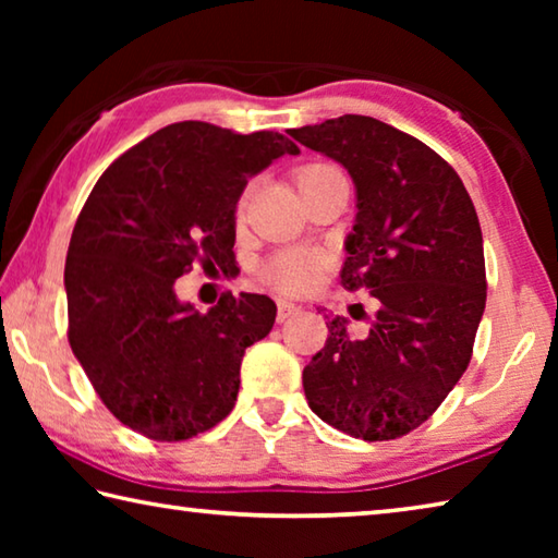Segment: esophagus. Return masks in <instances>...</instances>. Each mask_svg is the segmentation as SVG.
<instances>
[{
  "label": "esophagus",
  "instance_id": "34e87169",
  "mask_svg": "<svg viewBox=\"0 0 558 558\" xmlns=\"http://www.w3.org/2000/svg\"><path fill=\"white\" fill-rule=\"evenodd\" d=\"M300 313V307L295 302H288V300H280L278 302V323H286V319L295 317Z\"/></svg>",
  "mask_w": 558,
  "mask_h": 558
}]
</instances>
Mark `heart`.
Returning a JSON list of instances; mask_svg holds the SVG:
<instances>
[{"label": "heart", "mask_w": 558, "mask_h": 558, "mask_svg": "<svg viewBox=\"0 0 558 558\" xmlns=\"http://www.w3.org/2000/svg\"><path fill=\"white\" fill-rule=\"evenodd\" d=\"M329 169H332V167H327V165L305 167L300 172V182H302V179L313 177V174L329 172ZM245 206H248V192H245L241 196V202H239V214L241 216L245 211ZM317 268H319V260L315 256H310V253L288 251V253H280V256H276L268 263L266 278L280 290L300 292V290H307L310 286H313L315 278H317Z\"/></svg>", "instance_id": "obj_1"}]
</instances>
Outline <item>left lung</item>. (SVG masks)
Masks as SVG:
<instances>
[{
  "label": "left lung",
  "mask_w": 558,
  "mask_h": 558,
  "mask_svg": "<svg viewBox=\"0 0 558 558\" xmlns=\"http://www.w3.org/2000/svg\"><path fill=\"white\" fill-rule=\"evenodd\" d=\"M288 135L352 177L342 286L379 300L364 339L349 337V319H329L325 347L302 372L307 403L347 436L401 438L470 364L487 300L475 206L446 159L376 118L342 116Z\"/></svg>",
  "instance_id": "8db88e82"
}]
</instances>
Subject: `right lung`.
Masks as SVG:
<instances>
[{
  "mask_svg": "<svg viewBox=\"0 0 558 558\" xmlns=\"http://www.w3.org/2000/svg\"><path fill=\"white\" fill-rule=\"evenodd\" d=\"M300 155L270 130L184 120L118 157L75 221L65 258L69 342L100 401L153 440H186L231 413L245 347L276 302L243 292L199 313L174 280L233 268L235 204L272 159Z\"/></svg>",
  "mask_w": 558,
  "mask_h": 558,
  "instance_id": "1",
  "label": "right lung"
}]
</instances>
